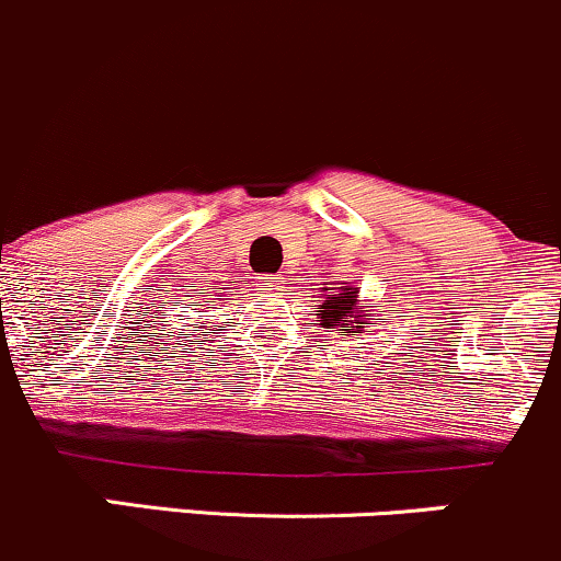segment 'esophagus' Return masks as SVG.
<instances>
[{"mask_svg": "<svg viewBox=\"0 0 561 561\" xmlns=\"http://www.w3.org/2000/svg\"><path fill=\"white\" fill-rule=\"evenodd\" d=\"M255 287L268 298H274V295L282 293V276H255Z\"/></svg>", "mask_w": 561, "mask_h": 561, "instance_id": "obj_1", "label": "esophagus"}]
</instances>
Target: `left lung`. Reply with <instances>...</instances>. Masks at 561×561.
<instances>
[{
    "label": "left lung",
    "mask_w": 561,
    "mask_h": 561,
    "mask_svg": "<svg viewBox=\"0 0 561 561\" xmlns=\"http://www.w3.org/2000/svg\"><path fill=\"white\" fill-rule=\"evenodd\" d=\"M319 298L322 304H319L317 322L328 332L346 330V335H356V332H365L367 324H373L367 319L365 306H359V287L351 282H337V287H322Z\"/></svg>",
    "instance_id": "1"
}]
</instances>
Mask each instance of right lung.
Here are the masks:
<instances>
[{
	"mask_svg": "<svg viewBox=\"0 0 561 561\" xmlns=\"http://www.w3.org/2000/svg\"><path fill=\"white\" fill-rule=\"evenodd\" d=\"M218 290H224V287H218ZM215 300H220V293H218V298H205V306H207V309H210V306L215 304Z\"/></svg>",
	"mask_w": 561,
	"mask_h": 561,
	"instance_id": "right-lung-1",
	"label": "right lung"
}]
</instances>
